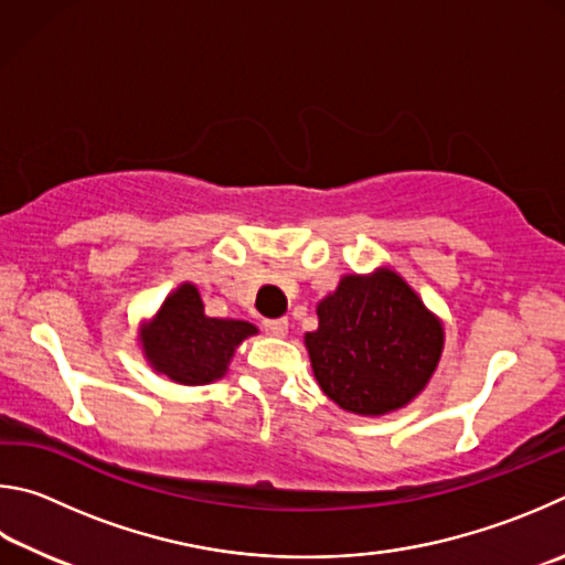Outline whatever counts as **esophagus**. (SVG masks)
Here are the masks:
<instances>
[{
	"label": "esophagus",
	"mask_w": 565,
	"mask_h": 565,
	"mask_svg": "<svg viewBox=\"0 0 565 565\" xmlns=\"http://www.w3.org/2000/svg\"><path fill=\"white\" fill-rule=\"evenodd\" d=\"M263 328H265L267 334H273V338H285V334H288V330H290V322L285 320V318H280V320H265Z\"/></svg>",
	"instance_id": "obj_1"
}]
</instances>
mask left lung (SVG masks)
Segmentation results:
<instances>
[{
    "label": "left lung",
    "instance_id": "left-lung-1",
    "mask_svg": "<svg viewBox=\"0 0 565 565\" xmlns=\"http://www.w3.org/2000/svg\"><path fill=\"white\" fill-rule=\"evenodd\" d=\"M312 374L340 409L384 417L414 402L437 372L444 322L392 270L342 275L318 302V330L305 332Z\"/></svg>",
    "mask_w": 565,
    "mask_h": 565
}]
</instances>
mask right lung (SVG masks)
Listing matches in <instances>:
<instances>
[{"label": "right lung", "mask_w": 565, "mask_h": 565, "mask_svg": "<svg viewBox=\"0 0 565 565\" xmlns=\"http://www.w3.org/2000/svg\"><path fill=\"white\" fill-rule=\"evenodd\" d=\"M257 334L245 320L207 318L201 292L193 282H181L166 295L151 320L138 328V348L156 374L183 387L223 380L233 354Z\"/></svg>", "instance_id": "obj_1"}]
</instances>
